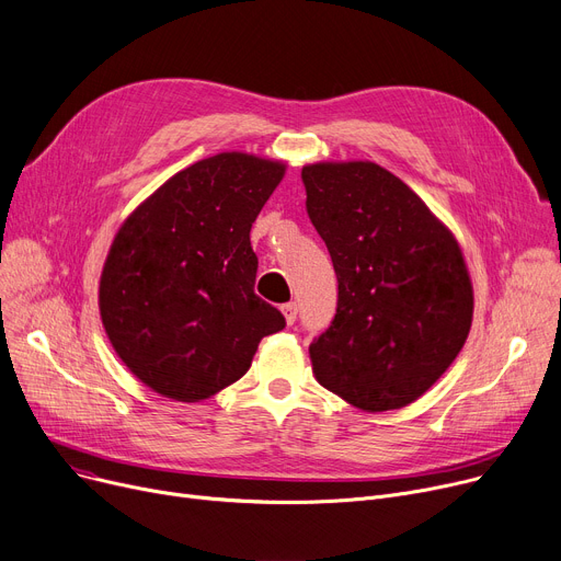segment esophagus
I'll list each match as a JSON object with an SVG mask.
<instances>
[{
    "label": "esophagus",
    "instance_id": "obj_1",
    "mask_svg": "<svg viewBox=\"0 0 561 561\" xmlns=\"http://www.w3.org/2000/svg\"><path fill=\"white\" fill-rule=\"evenodd\" d=\"M282 313H284L286 322H288V324H293V322H295V318H297V305H295V302L282 305Z\"/></svg>",
    "mask_w": 561,
    "mask_h": 561
}]
</instances>
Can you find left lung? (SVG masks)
<instances>
[{
  "instance_id": "1",
  "label": "left lung",
  "mask_w": 561,
  "mask_h": 561,
  "mask_svg": "<svg viewBox=\"0 0 561 561\" xmlns=\"http://www.w3.org/2000/svg\"><path fill=\"white\" fill-rule=\"evenodd\" d=\"M307 211L339 277V309L309 347L322 388L365 413L417 401L467 343L473 286L458 239L369 160L302 167Z\"/></svg>"
}]
</instances>
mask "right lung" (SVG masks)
Returning a JSON list of instances; mask_svg holds the SVG:
<instances>
[{"label": "right lung", "instance_id": "right-lung-1", "mask_svg": "<svg viewBox=\"0 0 561 561\" xmlns=\"http://www.w3.org/2000/svg\"><path fill=\"white\" fill-rule=\"evenodd\" d=\"M286 173L282 160L218 153L171 175L122 222L101 271L99 311L133 375L184 403L250 369L284 316L254 295L250 228Z\"/></svg>", "mask_w": 561, "mask_h": 561}]
</instances>
